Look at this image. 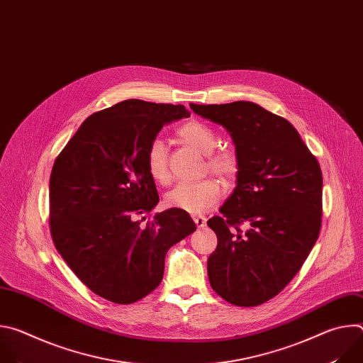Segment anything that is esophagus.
<instances>
[{
	"label": "esophagus",
	"mask_w": 363,
	"mask_h": 363,
	"mask_svg": "<svg viewBox=\"0 0 363 363\" xmlns=\"http://www.w3.org/2000/svg\"><path fill=\"white\" fill-rule=\"evenodd\" d=\"M192 220H194V223L196 224V227L198 228H203L205 227V224H206V218L203 217V216H192Z\"/></svg>",
	"instance_id": "34e87169"
}]
</instances>
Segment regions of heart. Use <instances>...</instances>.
I'll list each match as a JSON object with an SVG mask.
<instances>
[{
    "label": "heart",
    "instance_id": "1",
    "mask_svg": "<svg viewBox=\"0 0 363 363\" xmlns=\"http://www.w3.org/2000/svg\"><path fill=\"white\" fill-rule=\"evenodd\" d=\"M179 138L199 150L208 155V168L224 181L234 178L238 169V158L234 150L228 147L216 149L218 139L216 132L201 122H186L178 129ZM146 168L153 181L167 184L169 181L168 150L161 138H155L146 150ZM221 196V185L214 178L201 181L178 182L167 195L165 202L171 208L186 211L189 214H201L211 208Z\"/></svg>",
    "mask_w": 363,
    "mask_h": 363
}]
</instances>
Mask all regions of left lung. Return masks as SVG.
<instances>
[{"instance_id": "obj_1", "label": "left lung", "mask_w": 363, "mask_h": 363, "mask_svg": "<svg viewBox=\"0 0 363 363\" xmlns=\"http://www.w3.org/2000/svg\"><path fill=\"white\" fill-rule=\"evenodd\" d=\"M221 125L238 158L235 188L208 220L218 238L208 279L234 306L252 307L277 296L312 251L322 224L323 178L294 126L252 101L195 105Z\"/></svg>"}]
</instances>
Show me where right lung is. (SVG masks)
I'll list each match as a JSON object with an SVG mask.
<instances>
[{
	"label": "right lung",
	"mask_w": 363,
	"mask_h": 363,
	"mask_svg": "<svg viewBox=\"0 0 363 363\" xmlns=\"http://www.w3.org/2000/svg\"><path fill=\"white\" fill-rule=\"evenodd\" d=\"M182 105L129 99L89 116L50 177V228L57 251L97 296L130 304L160 286L168 250L196 230L186 211L139 216L160 202L146 150ZM145 218V217H143Z\"/></svg>",
	"instance_id": "add662e5"
}]
</instances>
